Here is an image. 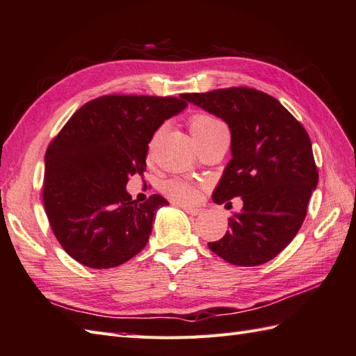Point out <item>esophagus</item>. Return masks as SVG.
I'll list each match as a JSON object with an SVG mask.
<instances>
[{
	"label": "esophagus",
	"mask_w": 356,
	"mask_h": 356,
	"mask_svg": "<svg viewBox=\"0 0 356 356\" xmlns=\"http://www.w3.org/2000/svg\"><path fill=\"white\" fill-rule=\"evenodd\" d=\"M184 211L188 215H193V216H197V215L202 213V209H195V207H184Z\"/></svg>",
	"instance_id": "obj_1"
}]
</instances>
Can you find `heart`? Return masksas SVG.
<instances>
[{
  "mask_svg": "<svg viewBox=\"0 0 356 356\" xmlns=\"http://www.w3.org/2000/svg\"><path fill=\"white\" fill-rule=\"evenodd\" d=\"M220 127H224L221 122H218L216 118L207 115V114H195L189 118V131L193 134L194 140L197 144L206 140L207 136L215 134ZM158 135V134H156ZM156 135L153 136V140L149 144V150L152 152ZM163 193H165L171 200L180 203V204H194L200 200V191L197 186L188 184L184 180H168L163 184Z\"/></svg>",
  "mask_w": 356,
  "mask_h": 356,
  "instance_id": "obj_1",
  "label": "heart"
}]
</instances>
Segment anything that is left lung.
Here are the masks:
<instances>
[{
    "label": "left lung",
    "mask_w": 356,
    "mask_h": 356,
    "mask_svg": "<svg viewBox=\"0 0 356 356\" xmlns=\"http://www.w3.org/2000/svg\"><path fill=\"white\" fill-rule=\"evenodd\" d=\"M185 99L222 118L232 132V159L213 202H243L242 212L229 218L230 230L207 247L236 266L263 265L293 241L305 220L318 181L309 136L275 97L256 88H220Z\"/></svg>",
    "instance_id": "obj_1"
}]
</instances>
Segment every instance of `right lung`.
I'll list each match as a JSON object with an SVG mask.
<instances>
[{"label": "right lung", "instance_id": "1", "mask_svg": "<svg viewBox=\"0 0 356 356\" xmlns=\"http://www.w3.org/2000/svg\"><path fill=\"white\" fill-rule=\"evenodd\" d=\"M186 105L185 95L100 96L81 106L51 141L43 204L72 259L93 269L115 268L147 245L154 215L168 202L158 194L135 202L126 184L145 171L153 134Z\"/></svg>", "mask_w": 356, "mask_h": 356}]
</instances>
